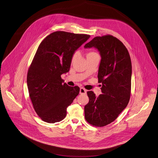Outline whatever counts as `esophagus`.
Listing matches in <instances>:
<instances>
[{
  "mask_svg": "<svg viewBox=\"0 0 158 158\" xmlns=\"http://www.w3.org/2000/svg\"><path fill=\"white\" fill-rule=\"evenodd\" d=\"M79 93H80L81 94H85L86 93V90L84 89V88H81Z\"/></svg>",
  "mask_w": 158,
  "mask_h": 158,
  "instance_id": "obj_1",
  "label": "esophagus"
}]
</instances>
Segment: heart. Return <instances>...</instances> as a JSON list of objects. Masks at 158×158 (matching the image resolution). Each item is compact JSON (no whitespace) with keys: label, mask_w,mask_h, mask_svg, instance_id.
<instances>
[{"label":"heart","mask_w":158,"mask_h":158,"mask_svg":"<svg viewBox=\"0 0 158 158\" xmlns=\"http://www.w3.org/2000/svg\"><path fill=\"white\" fill-rule=\"evenodd\" d=\"M97 55L96 53H95V52H89V53H88V55H87V56H89V55ZM77 55H78V53L77 52H76L74 55H73V58H72V61H74L76 58H77Z\"/></svg>","instance_id":"1"}]
</instances>
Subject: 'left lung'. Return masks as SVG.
I'll list each match as a JSON object with an SVG mask.
<instances>
[{"label":"left lung","instance_id":"1","mask_svg":"<svg viewBox=\"0 0 158 158\" xmlns=\"http://www.w3.org/2000/svg\"><path fill=\"white\" fill-rule=\"evenodd\" d=\"M86 48L98 50L101 61L98 80L102 83V94L96 97L87 92L89 102L84 108L85 120L93 126L102 127L114 122L129 102L132 63L127 49L112 35L96 36L86 43Z\"/></svg>","mask_w":158,"mask_h":158}]
</instances>
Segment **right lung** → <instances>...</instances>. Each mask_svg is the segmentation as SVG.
I'll list each match as a JSON object with an SVG mask.
<instances>
[{"instance_id":"1","label":"right lung","mask_w":158,"mask_h":158,"mask_svg":"<svg viewBox=\"0 0 158 158\" xmlns=\"http://www.w3.org/2000/svg\"><path fill=\"white\" fill-rule=\"evenodd\" d=\"M90 35L56 31L40 43L28 70L29 97L38 115L44 122L62 120L67 108L79 94L77 86H70L61 75L70 70L75 51Z\"/></svg>"}]
</instances>
